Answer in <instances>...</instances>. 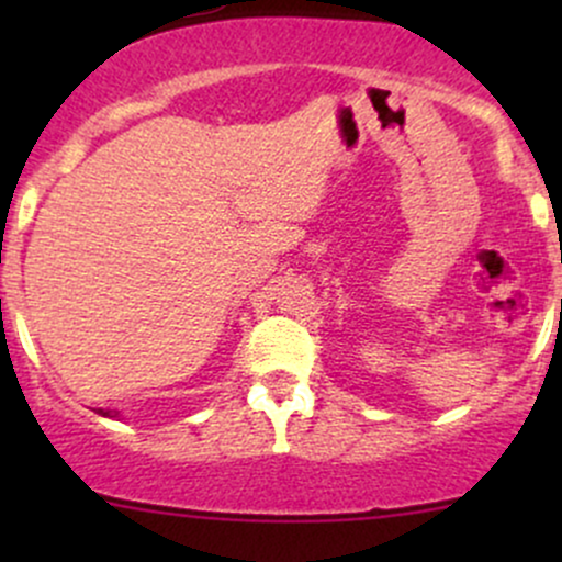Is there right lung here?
Listing matches in <instances>:
<instances>
[{"label": "right lung", "instance_id": "right-lung-1", "mask_svg": "<svg viewBox=\"0 0 562 562\" xmlns=\"http://www.w3.org/2000/svg\"><path fill=\"white\" fill-rule=\"evenodd\" d=\"M100 415L102 417H119V412H115V409H100Z\"/></svg>", "mask_w": 562, "mask_h": 562}]
</instances>
